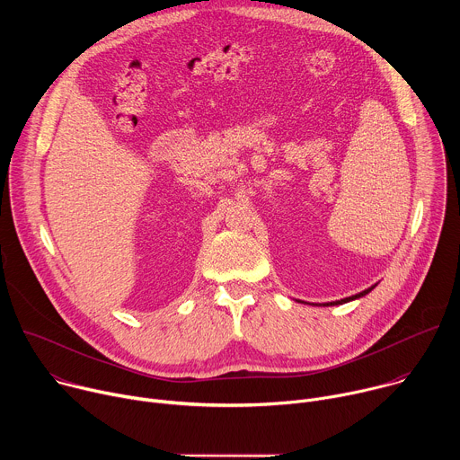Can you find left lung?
Returning <instances> with one entry per match:
<instances>
[{"instance_id": "8db88e82", "label": "left lung", "mask_w": 460, "mask_h": 460, "mask_svg": "<svg viewBox=\"0 0 460 460\" xmlns=\"http://www.w3.org/2000/svg\"><path fill=\"white\" fill-rule=\"evenodd\" d=\"M373 288H375V286H373ZM373 288H369V289H366V291H362V293H358V295H355V296H348V298H342V300H337V302H330V304H323V305H339V304H346V302H349V300H355V298H360V296L367 295Z\"/></svg>"}]
</instances>
